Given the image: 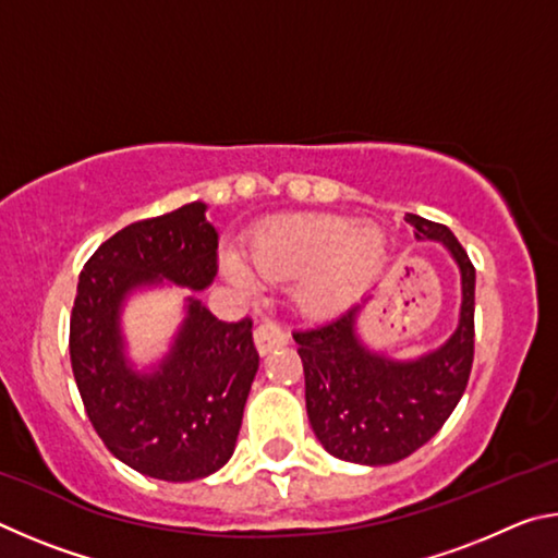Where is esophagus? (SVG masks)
<instances>
[{
	"label": "esophagus",
	"instance_id": "1",
	"mask_svg": "<svg viewBox=\"0 0 558 558\" xmlns=\"http://www.w3.org/2000/svg\"><path fill=\"white\" fill-rule=\"evenodd\" d=\"M253 342H256V349L260 356H266L272 349H278L288 342V335L276 323H263L256 327L253 332Z\"/></svg>",
	"mask_w": 558,
	"mask_h": 558
}]
</instances>
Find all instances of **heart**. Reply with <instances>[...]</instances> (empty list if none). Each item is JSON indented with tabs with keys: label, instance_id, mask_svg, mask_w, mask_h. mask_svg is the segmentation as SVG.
I'll use <instances>...</instances> for the list:
<instances>
[{
	"label": "heart",
	"instance_id": "heart-1",
	"mask_svg": "<svg viewBox=\"0 0 558 558\" xmlns=\"http://www.w3.org/2000/svg\"><path fill=\"white\" fill-rule=\"evenodd\" d=\"M391 243L379 223H352L332 214H298L276 219L251 235L248 260L270 282L295 277L292 300L302 315L332 317L369 290L389 263ZM251 268L226 253L223 272L239 288H253Z\"/></svg>",
	"mask_w": 558,
	"mask_h": 558
}]
</instances>
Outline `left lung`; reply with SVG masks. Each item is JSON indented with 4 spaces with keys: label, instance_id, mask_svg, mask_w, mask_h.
<instances>
[{
    "label": "left lung",
    "instance_id": "1",
    "mask_svg": "<svg viewBox=\"0 0 558 558\" xmlns=\"http://www.w3.org/2000/svg\"><path fill=\"white\" fill-rule=\"evenodd\" d=\"M418 241H436L460 272L450 337L413 359L366 342L359 323L372 295L342 317L295 332L305 369L307 418L323 448L356 465H391L436 436L465 393L475 349V268L448 226L405 214Z\"/></svg>",
    "mask_w": 558,
    "mask_h": 558
}]
</instances>
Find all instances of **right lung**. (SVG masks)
<instances>
[{"label":"right lung","instance_id":"add662e5","mask_svg":"<svg viewBox=\"0 0 558 558\" xmlns=\"http://www.w3.org/2000/svg\"><path fill=\"white\" fill-rule=\"evenodd\" d=\"M204 202L130 223L93 253L71 315V366L106 448L140 475L192 483L231 460L258 372L253 323H221L186 295L182 323L140 364L122 327L130 300L172 286L202 292L216 278L219 231Z\"/></svg>","mask_w":558,"mask_h":558}]
</instances>
